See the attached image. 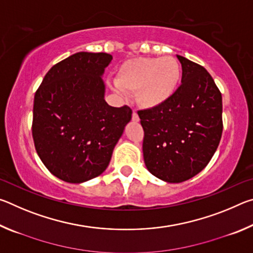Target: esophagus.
Returning a JSON list of instances; mask_svg holds the SVG:
<instances>
[{"mask_svg":"<svg viewBox=\"0 0 253 253\" xmlns=\"http://www.w3.org/2000/svg\"><path fill=\"white\" fill-rule=\"evenodd\" d=\"M132 121H134V122H139V117H138V115H137V113H136V111H132Z\"/></svg>","mask_w":253,"mask_h":253,"instance_id":"1","label":"esophagus"}]
</instances>
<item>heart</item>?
<instances>
[{"instance_id": "heart-1", "label": "heart", "mask_w": 253, "mask_h": 253, "mask_svg": "<svg viewBox=\"0 0 253 253\" xmlns=\"http://www.w3.org/2000/svg\"><path fill=\"white\" fill-rule=\"evenodd\" d=\"M182 79V66L172 55L129 59L119 67L116 91L136 92V101L144 109L164 105L176 92Z\"/></svg>"}]
</instances>
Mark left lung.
Masks as SVG:
<instances>
[{
    "label": "left lung",
    "mask_w": 253,
    "mask_h": 253,
    "mask_svg": "<svg viewBox=\"0 0 253 253\" xmlns=\"http://www.w3.org/2000/svg\"><path fill=\"white\" fill-rule=\"evenodd\" d=\"M182 84L157 108L139 110L144 128L143 154L147 169L169 183L199 174L219 146L222 96L205 68L177 55Z\"/></svg>",
    "instance_id": "1"
}]
</instances>
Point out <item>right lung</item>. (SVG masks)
I'll list each match as a JSON object with an SVG mask.
<instances>
[{
    "instance_id": "1",
    "label": "right lung",
    "mask_w": 253,
    "mask_h": 253,
    "mask_svg": "<svg viewBox=\"0 0 253 253\" xmlns=\"http://www.w3.org/2000/svg\"><path fill=\"white\" fill-rule=\"evenodd\" d=\"M108 53L78 52L54 65L34 96L32 136L37 153L54 176L84 183L99 176L125 126L128 106L105 100Z\"/></svg>"
}]
</instances>
